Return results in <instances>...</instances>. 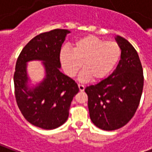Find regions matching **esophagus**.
Here are the masks:
<instances>
[{
    "label": "esophagus",
    "mask_w": 152,
    "mask_h": 152,
    "mask_svg": "<svg viewBox=\"0 0 152 152\" xmlns=\"http://www.w3.org/2000/svg\"><path fill=\"white\" fill-rule=\"evenodd\" d=\"M78 87H79V89H80V91L81 92H83V91H84V86L82 85V84H78Z\"/></svg>",
    "instance_id": "esophagus-1"
}]
</instances>
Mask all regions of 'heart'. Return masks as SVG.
<instances>
[{
    "instance_id": "1",
    "label": "heart",
    "mask_w": 152,
    "mask_h": 152,
    "mask_svg": "<svg viewBox=\"0 0 152 152\" xmlns=\"http://www.w3.org/2000/svg\"><path fill=\"white\" fill-rule=\"evenodd\" d=\"M121 50L114 42H106L95 35H87L76 40L72 50L64 46L60 51V61L64 73L73 77L80 69L83 70L80 80L86 82L103 80L115 69Z\"/></svg>"
}]
</instances>
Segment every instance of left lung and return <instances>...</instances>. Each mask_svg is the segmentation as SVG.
<instances>
[{
  "mask_svg": "<svg viewBox=\"0 0 152 152\" xmlns=\"http://www.w3.org/2000/svg\"><path fill=\"white\" fill-rule=\"evenodd\" d=\"M114 39L121 50L118 66L107 78L85 88L91 120L106 131L118 129L132 119L144 87L143 69L137 52L120 35Z\"/></svg>",
  "mask_w": 152,
  "mask_h": 152,
  "instance_id": "left-lung-1",
  "label": "left lung"
}]
</instances>
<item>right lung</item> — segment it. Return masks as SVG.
<instances>
[{"mask_svg":"<svg viewBox=\"0 0 152 152\" xmlns=\"http://www.w3.org/2000/svg\"><path fill=\"white\" fill-rule=\"evenodd\" d=\"M70 31L55 29L32 39L18 57L14 74L17 105L26 120L43 129L60 127L69 118L73 97L79 92L77 83L61 72L60 51ZM42 62L45 76L35 84L27 72L30 61Z\"/></svg>","mask_w":152,"mask_h":152,"instance_id":"add662e5","label":"right lung"}]
</instances>
